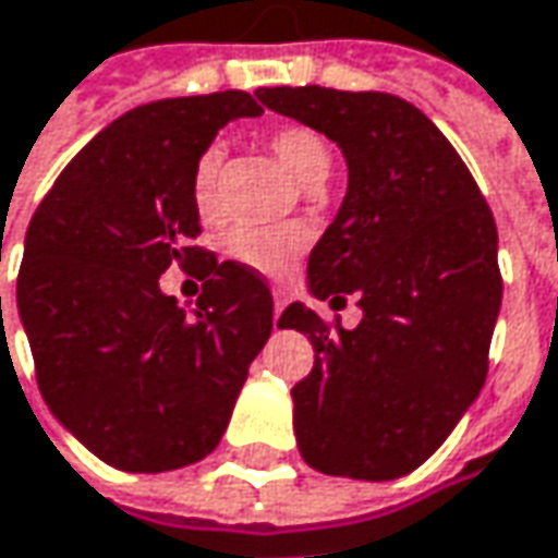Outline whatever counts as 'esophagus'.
I'll return each instance as SVG.
<instances>
[{"instance_id":"obj_1","label":"esophagus","mask_w":558,"mask_h":558,"mask_svg":"<svg viewBox=\"0 0 558 558\" xmlns=\"http://www.w3.org/2000/svg\"><path fill=\"white\" fill-rule=\"evenodd\" d=\"M289 304V298H286V292H272V320L279 323V317H282V307Z\"/></svg>"}]
</instances>
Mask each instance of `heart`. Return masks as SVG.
<instances>
[{"label": "heart", "mask_w": 558, "mask_h": 558, "mask_svg": "<svg viewBox=\"0 0 558 558\" xmlns=\"http://www.w3.org/2000/svg\"><path fill=\"white\" fill-rule=\"evenodd\" d=\"M269 147L282 162V169L301 187L323 184L332 169V150L326 137L314 128H276L269 134ZM219 169H222V147H207L191 175V201L204 222H213L219 216ZM222 247L235 264L247 266L260 276H286L304 247V232L298 226H276V229L238 226L226 235Z\"/></svg>", "instance_id": "b5f03b06"}]
</instances>
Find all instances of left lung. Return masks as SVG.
<instances>
[{
	"label": "left lung",
	"instance_id": "8db88e82",
	"mask_svg": "<svg viewBox=\"0 0 558 558\" xmlns=\"http://www.w3.org/2000/svg\"><path fill=\"white\" fill-rule=\"evenodd\" d=\"M257 97L326 134L349 162L345 201L307 260V292L357 294L364 317L329 329L301 301L282 311L279 326L314 345V371L292 389L298 449L332 477L396 481L442 446L487 379L502 304L493 213L456 147L408 99L317 84Z\"/></svg>",
	"mask_w": 558,
	"mask_h": 558
}]
</instances>
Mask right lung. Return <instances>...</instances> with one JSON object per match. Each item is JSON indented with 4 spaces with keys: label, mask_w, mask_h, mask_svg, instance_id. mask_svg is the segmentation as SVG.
<instances>
[{
    "label": "right lung",
    "mask_w": 558,
    "mask_h": 558,
    "mask_svg": "<svg viewBox=\"0 0 558 558\" xmlns=\"http://www.w3.org/2000/svg\"><path fill=\"white\" fill-rule=\"evenodd\" d=\"M260 112L244 90L144 102L71 159L27 226L17 314L43 402L119 471L209 456L272 332L260 272L191 244L197 159ZM172 263L205 279L194 308L158 289Z\"/></svg>",
    "instance_id": "right-lung-1"
}]
</instances>
